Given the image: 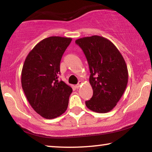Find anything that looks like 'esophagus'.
Segmentation results:
<instances>
[{
    "label": "esophagus",
    "instance_id": "34e87169",
    "mask_svg": "<svg viewBox=\"0 0 152 152\" xmlns=\"http://www.w3.org/2000/svg\"><path fill=\"white\" fill-rule=\"evenodd\" d=\"M82 81H80V82H78V84L76 85V88H80V87L81 86V85H82Z\"/></svg>",
    "mask_w": 152,
    "mask_h": 152
}]
</instances>
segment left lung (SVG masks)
<instances>
[{"instance_id": "left-lung-1", "label": "left lung", "mask_w": 152, "mask_h": 152, "mask_svg": "<svg viewBox=\"0 0 152 152\" xmlns=\"http://www.w3.org/2000/svg\"><path fill=\"white\" fill-rule=\"evenodd\" d=\"M84 52L91 75L93 97L86 106L97 113H107L115 107L128 82V70L123 57L109 39L94 35L75 41Z\"/></svg>"}]
</instances>
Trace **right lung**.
Wrapping results in <instances>:
<instances>
[{"mask_svg":"<svg viewBox=\"0 0 152 152\" xmlns=\"http://www.w3.org/2000/svg\"><path fill=\"white\" fill-rule=\"evenodd\" d=\"M71 38L50 37L29 53L21 72L23 90L33 109L43 118L53 119L66 111L72 89L59 81L60 61Z\"/></svg>","mask_w":152,"mask_h":152,"instance_id":"obj_1","label":"right lung"}]
</instances>
